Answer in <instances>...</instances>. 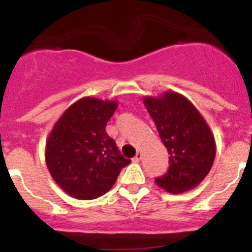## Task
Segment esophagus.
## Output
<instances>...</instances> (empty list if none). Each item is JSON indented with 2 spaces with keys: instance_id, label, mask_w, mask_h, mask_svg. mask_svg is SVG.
Listing matches in <instances>:
<instances>
[{
  "instance_id": "34e87169",
  "label": "esophagus",
  "mask_w": 252,
  "mask_h": 252,
  "mask_svg": "<svg viewBox=\"0 0 252 252\" xmlns=\"http://www.w3.org/2000/svg\"><path fill=\"white\" fill-rule=\"evenodd\" d=\"M141 159H142V153L137 152V153H136L135 158H133V160H135V162H140Z\"/></svg>"
}]
</instances>
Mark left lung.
I'll return each instance as SVG.
<instances>
[{
	"label": "left lung",
	"mask_w": 252,
	"mask_h": 252,
	"mask_svg": "<svg viewBox=\"0 0 252 252\" xmlns=\"http://www.w3.org/2000/svg\"><path fill=\"white\" fill-rule=\"evenodd\" d=\"M169 155L167 173L155 179L172 194L195 188L209 173L215 158V141L199 111L183 95L166 92L143 99Z\"/></svg>",
	"instance_id": "left-lung-1"
}]
</instances>
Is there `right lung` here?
Here are the masks:
<instances>
[{
	"label": "right lung",
	"mask_w": 252,
	"mask_h": 252,
	"mask_svg": "<svg viewBox=\"0 0 252 252\" xmlns=\"http://www.w3.org/2000/svg\"><path fill=\"white\" fill-rule=\"evenodd\" d=\"M116 107L117 101L83 97L65 110L48 137V171L56 183L76 199L104 195L121 169L131 163L105 131Z\"/></svg>",
	"instance_id": "right-lung-1"
}]
</instances>
